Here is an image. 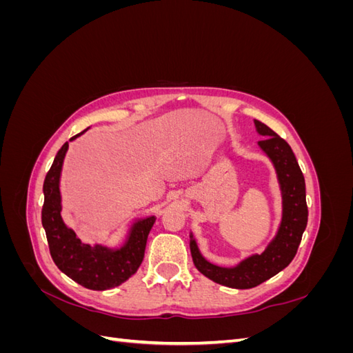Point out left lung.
Instances as JSON below:
<instances>
[{
    "label": "left lung",
    "instance_id": "1",
    "mask_svg": "<svg viewBox=\"0 0 353 353\" xmlns=\"http://www.w3.org/2000/svg\"><path fill=\"white\" fill-rule=\"evenodd\" d=\"M254 126L265 137L258 145L272 162L281 190L283 213L275 237L261 254H252L236 266L225 268L203 258L193 232H190V250L196 268L209 280L240 290L259 285L283 271L296 256L307 223L305 178L290 145L265 123L254 121Z\"/></svg>",
    "mask_w": 353,
    "mask_h": 353
}]
</instances>
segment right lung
Listing matches in <instances>:
<instances>
[{
  "label": "right lung",
  "mask_w": 353,
  "mask_h": 353,
  "mask_svg": "<svg viewBox=\"0 0 353 353\" xmlns=\"http://www.w3.org/2000/svg\"><path fill=\"white\" fill-rule=\"evenodd\" d=\"M85 131L72 137L70 141L77 140ZM68 148L69 143H65L57 152L42 187L44 206H42L41 218L47 234L51 258L63 274L82 287L90 290H109L125 283L140 268L148 232L156 216L137 219L119 248L82 243L74 231L63 222L60 213V175Z\"/></svg>",
  "instance_id": "1"
}]
</instances>
